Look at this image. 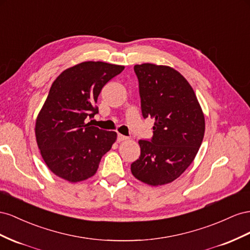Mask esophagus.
Masks as SVG:
<instances>
[{
  "instance_id": "obj_1",
  "label": "esophagus",
  "mask_w": 250,
  "mask_h": 250,
  "mask_svg": "<svg viewBox=\"0 0 250 250\" xmlns=\"http://www.w3.org/2000/svg\"><path fill=\"white\" fill-rule=\"evenodd\" d=\"M126 139H129V138H127L126 136H125V135L118 134V136H117V141L121 142V141H125V140H126Z\"/></svg>"
}]
</instances>
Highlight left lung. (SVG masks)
Segmentation results:
<instances>
[{"label":"left lung","mask_w":250,"mask_h":250,"mask_svg":"<svg viewBox=\"0 0 250 250\" xmlns=\"http://www.w3.org/2000/svg\"><path fill=\"white\" fill-rule=\"evenodd\" d=\"M144 118L155 120L151 140H139L131 172L158 187L173 182L194 161L205 131L204 114L188 82L168 66L135 65Z\"/></svg>","instance_id":"left-lung-1"}]
</instances>
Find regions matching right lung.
Segmentation results:
<instances>
[{
  "label": "right lung",
  "mask_w": 250,
  "mask_h": 250,
  "mask_svg": "<svg viewBox=\"0 0 250 250\" xmlns=\"http://www.w3.org/2000/svg\"><path fill=\"white\" fill-rule=\"evenodd\" d=\"M124 69L83 62L62 71L53 82L35 123V137L42 159L56 176L80 182L95 175L117 134L91 125L87 119L98 113L97 97L104 85Z\"/></svg>",
  "instance_id": "1"
}]
</instances>
